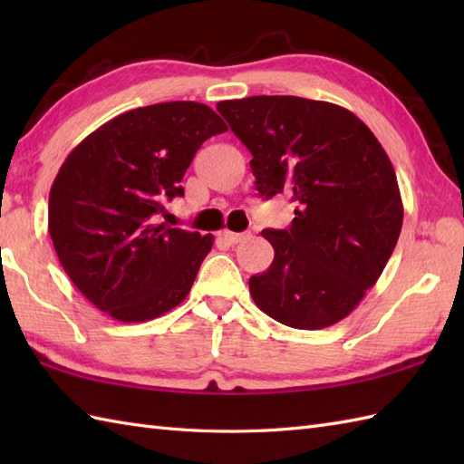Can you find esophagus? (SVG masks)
<instances>
[{"mask_svg": "<svg viewBox=\"0 0 464 464\" xmlns=\"http://www.w3.org/2000/svg\"><path fill=\"white\" fill-rule=\"evenodd\" d=\"M221 239L223 241H227L229 245H237V243H241V241H245V239H249V233H233V231H223L221 233Z\"/></svg>", "mask_w": 464, "mask_h": 464, "instance_id": "esophagus-1", "label": "esophagus"}]
</instances>
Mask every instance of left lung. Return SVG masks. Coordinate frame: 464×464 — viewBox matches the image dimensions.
Listing matches in <instances>:
<instances>
[{
    "label": "left lung",
    "mask_w": 464,
    "mask_h": 464,
    "mask_svg": "<svg viewBox=\"0 0 464 464\" xmlns=\"http://www.w3.org/2000/svg\"><path fill=\"white\" fill-rule=\"evenodd\" d=\"M217 110L251 151L259 195L295 203L289 229L263 231L275 259L249 279L255 304L293 329L331 327L397 245L402 201L389 155L357 115L329 102L255 95Z\"/></svg>",
    "instance_id": "obj_1"
}]
</instances>
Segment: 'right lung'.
I'll use <instances>...</instances> for the list:
<instances>
[{
	"label": "right lung",
	"instance_id": "1",
	"mask_svg": "<svg viewBox=\"0 0 464 464\" xmlns=\"http://www.w3.org/2000/svg\"><path fill=\"white\" fill-rule=\"evenodd\" d=\"M227 131L211 107L155 103L125 111L65 157L49 191V235L83 297L121 323H143L191 291L211 235L155 225L205 140Z\"/></svg>",
	"mask_w": 464,
	"mask_h": 464
}]
</instances>
